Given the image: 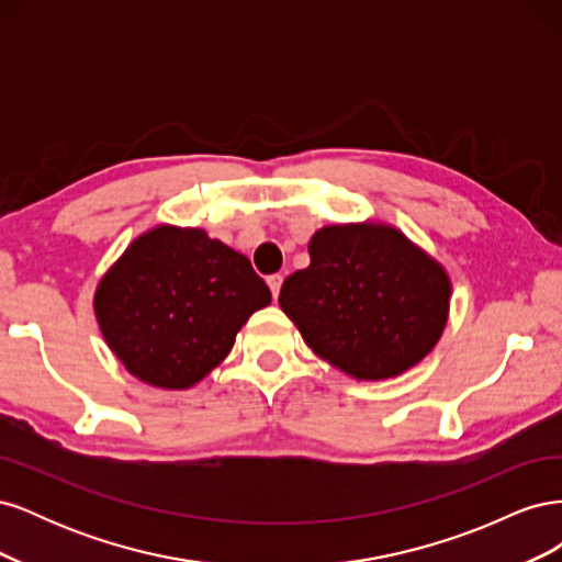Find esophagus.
Segmentation results:
<instances>
[{
	"instance_id": "obj_1",
	"label": "esophagus",
	"mask_w": 562,
	"mask_h": 562,
	"mask_svg": "<svg viewBox=\"0 0 562 562\" xmlns=\"http://www.w3.org/2000/svg\"><path fill=\"white\" fill-rule=\"evenodd\" d=\"M267 283H269V288H271V295L279 297V291H281L283 277H281V274H271V277H267Z\"/></svg>"
}]
</instances>
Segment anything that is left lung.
Listing matches in <instances>:
<instances>
[{"label": "left lung", "mask_w": 562, "mask_h": 562, "mask_svg": "<svg viewBox=\"0 0 562 562\" xmlns=\"http://www.w3.org/2000/svg\"><path fill=\"white\" fill-rule=\"evenodd\" d=\"M310 267L288 277L279 304L323 361L356 380L396 378L446 328V269L384 225H333L310 241Z\"/></svg>", "instance_id": "left-lung-1"}]
</instances>
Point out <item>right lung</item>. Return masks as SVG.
Masks as SVG:
<instances>
[{
  "label": "right lung",
  "instance_id": "obj_1",
  "mask_svg": "<svg viewBox=\"0 0 562 562\" xmlns=\"http://www.w3.org/2000/svg\"><path fill=\"white\" fill-rule=\"evenodd\" d=\"M269 302L241 252L203 229L161 225L128 246L100 281L93 307L131 375L187 389L225 359L248 316Z\"/></svg>",
  "mask_w": 562,
  "mask_h": 562
}]
</instances>
